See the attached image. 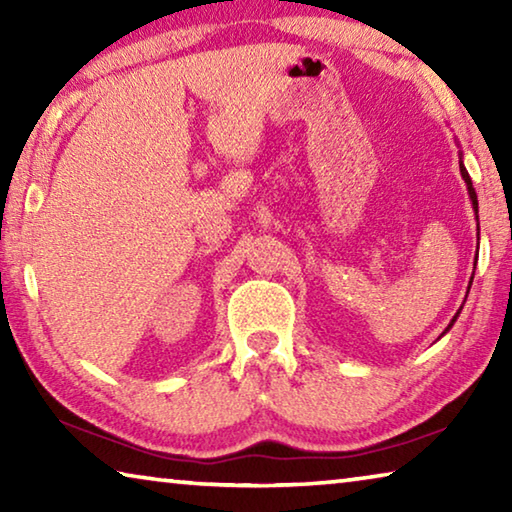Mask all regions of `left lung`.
Wrapping results in <instances>:
<instances>
[{
  "mask_svg": "<svg viewBox=\"0 0 512 512\" xmlns=\"http://www.w3.org/2000/svg\"><path fill=\"white\" fill-rule=\"evenodd\" d=\"M458 167H461V176H463V180H465V185H467V194H470V201H472V210L476 212V216H479V201H476V192H474V187H472V178H470V173H467V169H465V164H463V158H461V162H458ZM472 280H474V275H472ZM472 280H470V287H472ZM470 287H467V291H470ZM463 309V307H461ZM461 309L456 311V316L452 318V323L447 325V329L445 332H449V329H452V325L456 323V318H458V314H461ZM443 332V334H445Z\"/></svg>",
  "mask_w": 512,
  "mask_h": 512,
  "instance_id": "left-lung-1",
  "label": "left lung"
}]
</instances>
